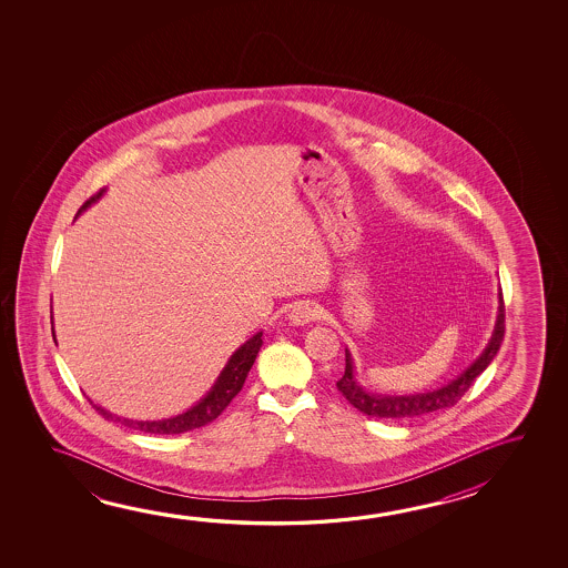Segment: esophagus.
<instances>
[{
  "label": "esophagus",
  "mask_w": 568,
  "mask_h": 568,
  "mask_svg": "<svg viewBox=\"0 0 568 568\" xmlns=\"http://www.w3.org/2000/svg\"><path fill=\"white\" fill-rule=\"evenodd\" d=\"M318 313H321L318 305H315L313 301H297L288 308V323L295 326L308 325L311 321H315Z\"/></svg>",
  "instance_id": "34e87169"
}]
</instances>
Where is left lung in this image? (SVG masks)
<instances>
[{
  "instance_id": "8db88e82",
  "label": "left lung",
  "mask_w": 568,
  "mask_h": 568,
  "mask_svg": "<svg viewBox=\"0 0 568 568\" xmlns=\"http://www.w3.org/2000/svg\"><path fill=\"white\" fill-rule=\"evenodd\" d=\"M505 335V307H503V293L499 288V307H497V318L493 326V335L489 343L485 346L484 353L475 358L471 366H467L464 373L457 376L456 381L447 382L442 388L429 392H418V394H406V396H388V394H373L361 386L354 376L353 356L348 348L346 354V368H344L343 378L336 382V388L343 392L344 398L353 404L354 408L361 409L371 418L386 419H406L419 418L437 409L452 408L457 402L462 400L465 392L474 384L475 378L484 373L485 368L491 364L495 354L499 353V346Z\"/></svg>"
}]
</instances>
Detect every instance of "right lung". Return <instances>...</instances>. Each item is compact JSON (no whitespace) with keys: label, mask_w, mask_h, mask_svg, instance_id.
<instances>
[{"label":"right lung","mask_w":568,"mask_h":568,"mask_svg":"<svg viewBox=\"0 0 568 568\" xmlns=\"http://www.w3.org/2000/svg\"><path fill=\"white\" fill-rule=\"evenodd\" d=\"M103 195V192H99V194L93 195L91 200H87L83 205H81V210H79V214H83L84 210L89 207V205L94 204L99 197ZM53 331V328H51ZM261 336L263 333H257V335H253L250 341H245V343L235 351V353L230 356V361L224 366V371L220 373L217 376V381L214 382V386L210 388V392L205 394L202 400L194 404L192 408L186 409V412H182V414H178V416H172V418L164 419H129L121 418V416H114L111 414L109 409L101 408V406H97L93 404L94 409L103 416V418L111 419V422H121L122 426H126V428L140 429V432H144V434H184V432H190V429L202 428L205 424H210V422H214L225 408H227V404L237 396V392L242 390L243 382L247 378V374L252 371L253 363H255V358H257V353H260ZM53 338H55V331H53Z\"/></svg>","instance_id":"obj_1"}]
</instances>
